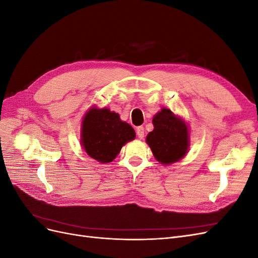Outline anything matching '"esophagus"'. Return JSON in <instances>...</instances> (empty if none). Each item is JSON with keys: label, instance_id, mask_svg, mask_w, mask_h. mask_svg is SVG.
Here are the masks:
<instances>
[{"label": "esophagus", "instance_id": "esophagus-1", "mask_svg": "<svg viewBox=\"0 0 258 258\" xmlns=\"http://www.w3.org/2000/svg\"><path fill=\"white\" fill-rule=\"evenodd\" d=\"M137 135L139 137V139H143L144 138V127L140 126L137 128Z\"/></svg>", "mask_w": 258, "mask_h": 258}]
</instances>
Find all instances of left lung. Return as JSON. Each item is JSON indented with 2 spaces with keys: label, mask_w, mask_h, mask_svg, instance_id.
<instances>
[{
  "label": "left lung",
  "mask_w": 258,
  "mask_h": 258,
  "mask_svg": "<svg viewBox=\"0 0 258 258\" xmlns=\"http://www.w3.org/2000/svg\"><path fill=\"white\" fill-rule=\"evenodd\" d=\"M154 130L147 135L155 158L159 162L172 163L184 157L188 150V132L185 122L170 110L162 108L153 118Z\"/></svg>",
  "instance_id": "obj_1"
}]
</instances>
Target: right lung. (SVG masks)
Wrapping results in <instances>:
<instances>
[{
    "mask_svg": "<svg viewBox=\"0 0 258 258\" xmlns=\"http://www.w3.org/2000/svg\"><path fill=\"white\" fill-rule=\"evenodd\" d=\"M135 138L134 128L108 108H91L84 117L83 147L91 158L100 162H111L122 145Z\"/></svg>",
    "mask_w": 258,
    "mask_h": 258,
    "instance_id": "right-lung-1",
    "label": "right lung"
}]
</instances>
